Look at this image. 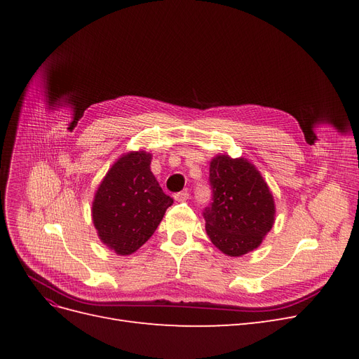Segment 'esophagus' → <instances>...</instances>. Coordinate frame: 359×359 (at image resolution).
I'll use <instances>...</instances> for the list:
<instances>
[{"label": "esophagus", "mask_w": 359, "mask_h": 359, "mask_svg": "<svg viewBox=\"0 0 359 359\" xmlns=\"http://www.w3.org/2000/svg\"><path fill=\"white\" fill-rule=\"evenodd\" d=\"M173 199H175L177 202L187 201V199H189V193H187V191H180V193L175 194V196H173Z\"/></svg>", "instance_id": "1"}]
</instances>
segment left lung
I'll return each instance as SVG.
<instances>
[{"label":"left lung","instance_id":"8db88e82","mask_svg":"<svg viewBox=\"0 0 359 359\" xmlns=\"http://www.w3.org/2000/svg\"><path fill=\"white\" fill-rule=\"evenodd\" d=\"M212 202L205 231L222 253L240 257L262 244L276 222V202L262 173L244 157L217 154L210 161Z\"/></svg>","mask_w":359,"mask_h":359}]
</instances>
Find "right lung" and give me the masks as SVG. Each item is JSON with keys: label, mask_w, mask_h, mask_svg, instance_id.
Segmentation results:
<instances>
[{"label": "right lung", "mask_w": 359, "mask_h": 359, "mask_svg": "<svg viewBox=\"0 0 359 359\" xmlns=\"http://www.w3.org/2000/svg\"><path fill=\"white\" fill-rule=\"evenodd\" d=\"M153 154L128 151L95 190L91 215L100 241L118 256L133 255L157 229L173 203L151 172Z\"/></svg>", "instance_id": "right-lung-1"}]
</instances>
